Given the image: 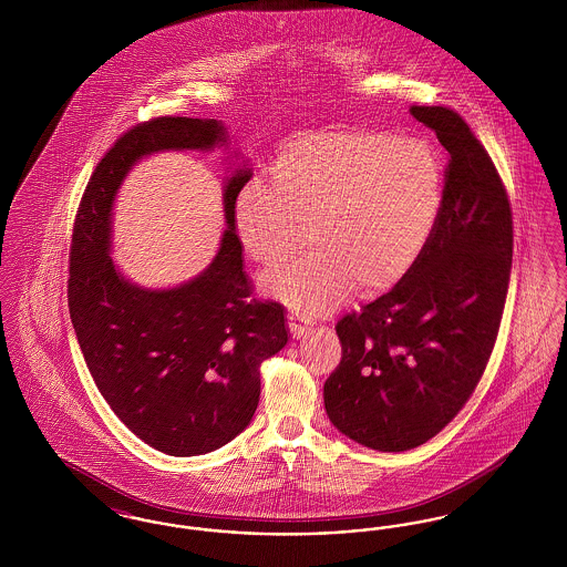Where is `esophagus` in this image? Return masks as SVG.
<instances>
[{
    "label": "esophagus",
    "instance_id": "34e87169",
    "mask_svg": "<svg viewBox=\"0 0 567 567\" xmlns=\"http://www.w3.org/2000/svg\"><path fill=\"white\" fill-rule=\"evenodd\" d=\"M289 329L293 333V338H306L310 333V327H306L303 323H299V317L297 315H289Z\"/></svg>",
    "mask_w": 567,
    "mask_h": 567
}]
</instances>
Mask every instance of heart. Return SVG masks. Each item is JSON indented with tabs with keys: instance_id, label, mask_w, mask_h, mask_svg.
<instances>
[{
	"instance_id": "heart-1",
	"label": "heart",
	"mask_w": 567,
	"mask_h": 567,
	"mask_svg": "<svg viewBox=\"0 0 567 567\" xmlns=\"http://www.w3.org/2000/svg\"><path fill=\"white\" fill-rule=\"evenodd\" d=\"M444 165L427 142L374 130L299 135L271 165V183H246L234 202L244 250L282 261L310 231L315 248L268 271L266 293L321 315L351 291L378 296L400 282L432 238Z\"/></svg>"
}]
</instances>
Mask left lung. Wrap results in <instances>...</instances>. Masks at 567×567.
Returning <instances> with one entry per match:
<instances>
[{
    "mask_svg": "<svg viewBox=\"0 0 567 567\" xmlns=\"http://www.w3.org/2000/svg\"><path fill=\"white\" fill-rule=\"evenodd\" d=\"M410 114L449 151L442 213L404 278L338 321L342 361L323 386L333 427L382 453L425 444L470 400L513 268V210L485 146L455 110Z\"/></svg>",
    "mask_w": 567,
    "mask_h": 567,
    "instance_id": "obj_1",
    "label": "left lung"
}]
</instances>
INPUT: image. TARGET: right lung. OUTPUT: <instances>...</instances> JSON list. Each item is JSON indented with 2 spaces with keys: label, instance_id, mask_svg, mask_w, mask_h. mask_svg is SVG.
I'll return each instance as SVG.
<instances>
[{
  "label": "right lung",
  "instance_id": "right-lung-1",
  "mask_svg": "<svg viewBox=\"0 0 567 567\" xmlns=\"http://www.w3.org/2000/svg\"><path fill=\"white\" fill-rule=\"evenodd\" d=\"M225 142L216 118L135 125L97 163L74 220L68 306L86 368L127 430L172 457L213 453L246 430L259 404V368L289 340L285 308L255 299L244 271L234 202L248 167L223 187L227 229L215 259L172 289H144L114 266L112 206L140 159Z\"/></svg>",
  "mask_w": 567,
  "mask_h": 567
}]
</instances>
